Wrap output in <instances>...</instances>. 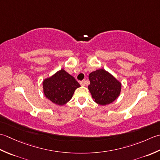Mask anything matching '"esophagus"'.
<instances>
[{"mask_svg":"<svg viewBox=\"0 0 160 160\" xmlns=\"http://www.w3.org/2000/svg\"><path fill=\"white\" fill-rule=\"evenodd\" d=\"M80 84H81V86H85V81H81V82H80Z\"/></svg>","mask_w":160,"mask_h":160,"instance_id":"34e87169","label":"esophagus"}]
</instances>
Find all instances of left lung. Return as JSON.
I'll list each match as a JSON object with an SVG mask.
<instances>
[{
  "label": "left lung",
  "mask_w": 160,
  "mask_h": 160,
  "mask_svg": "<svg viewBox=\"0 0 160 160\" xmlns=\"http://www.w3.org/2000/svg\"><path fill=\"white\" fill-rule=\"evenodd\" d=\"M88 90L93 100L101 106L112 103L119 96L122 83L104 69L93 71L89 74Z\"/></svg>",
  "instance_id": "left-lung-1"
}]
</instances>
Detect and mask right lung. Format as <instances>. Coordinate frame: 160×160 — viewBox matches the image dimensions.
Listing matches in <instances>:
<instances>
[{
  "label": "right lung",
  "mask_w": 160,
  "mask_h": 160,
  "mask_svg": "<svg viewBox=\"0 0 160 160\" xmlns=\"http://www.w3.org/2000/svg\"><path fill=\"white\" fill-rule=\"evenodd\" d=\"M80 85L63 69L57 72L43 81V93L46 98L58 106L67 103Z\"/></svg>",
  "instance_id": "obj_1"
}]
</instances>
